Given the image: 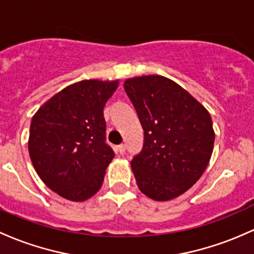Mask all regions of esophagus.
Listing matches in <instances>:
<instances>
[{
  "instance_id": "esophagus-1",
  "label": "esophagus",
  "mask_w": 254,
  "mask_h": 254,
  "mask_svg": "<svg viewBox=\"0 0 254 254\" xmlns=\"http://www.w3.org/2000/svg\"><path fill=\"white\" fill-rule=\"evenodd\" d=\"M125 150H127V147H125V144H119V146H117V152L121 153V154H124Z\"/></svg>"
}]
</instances>
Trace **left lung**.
<instances>
[{"label": "left lung", "instance_id": "1", "mask_svg": "<svg viewBox=\"0 0 254 254\" xmlns=\"http://www.w3.org/2000/svg\"><path fill=\"white\" fill-rule=\"evenodd\" d=\"M124 89L144 131L143 147L131 160L136 183L157 201L180 196L197 182L214 143L207 110L163 76L127 79Z\"/></svg>", "mask_w": 254, "mask_h": 254}]
</instances>
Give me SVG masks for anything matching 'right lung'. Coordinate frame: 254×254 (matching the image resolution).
Here are the masks:
<instances>
[{
  "label": "right lung",
  "instance_id": "add662e5",
  "mask_svg": "<svg viewBox=\"0 0 254 254\" xmlns=\"http://www.w3.org/2000/svg\"><path fill=\"white\" fill-rule=\"evenodd\" d=\"M118 80H82L66 86L32 117L29 153L48 188L71 201H84L101 188L114 158L106 143L104 107Z\"/></svg>",
  "mask_w": 254,
  "mask_h": 254
}]
</instances>
